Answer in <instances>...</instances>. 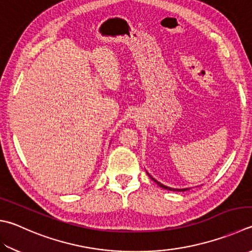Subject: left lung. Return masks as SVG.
Here are the masks:
<instances>
[{
    "label": "left lung",
    "mask_w": 252,
    "mask_h": 252,
    "mask_svg": "<svg viewBox=\"0 0 252 252\" xmlns=\"http://www.w3.org/2000/svg\"><path fill=\"white\" fill-rule=\"evenodd\" d=\"M150 178H151V177H150ZM151 179H153V180H154V181H155V182H156L157 184H158L160 188H162V189H170V191H177V192H184V191H188V189H171V188H169V187H165V185H163V184H161L160 182H158V181H157V180H155L154 178H151Z\"/></svg>",
    "instance_id": "left-lung-1"
}]
</instances>
